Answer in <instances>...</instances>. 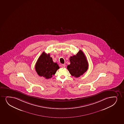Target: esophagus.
<instances>
[{
  "mask_svg": "<svg viewBox=\"0 0 124 124\" xmlns=\"http://www.w3.org/2000/svg\"><path fill=\"white\" fill-rule=\"evenodd\" d=\"M65 64H61V66L62 68H64L65 67Z\"/></svg>",
  "mask_w": 124,
  "mask_h": 124,
  "instance_id": "obj_1",
  "label": "esophagus"
}]
</instances>
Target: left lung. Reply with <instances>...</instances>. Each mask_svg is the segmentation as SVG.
Segmentation results:
<instances>
[{
    "label": "left lung",
    "mask_w": 124,
    "mask_h": 124,
    "mask_svg": "<svg viewBox=\"0 0 124 124\" xmlns=\"http://www.w3.org/2000/svg\"><path fill=\"white\" fill-rule=\"evenodd\" d=\"M70 64L67 66V69L71 75L78 78L83 75L88 68V63L84 54L80 50L76 55L70 58Z\"/></svg>",
    "instance_id": "obj_1"
}]
</instances>
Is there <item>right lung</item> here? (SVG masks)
Returning <instances> with one entry per match:
<instances>
[{"label":"right lung","instance_id":"right-lung-1","mask_svg":"<svg viewBox=\"0 0 124 124\" xmlns=\"http://www.w3.org/2000/svg\"><path fill=\"white\" fill-rule=\"evenodd\" d=\"M60 68L57 63L54 62L49 54L43 52L38 59L35 65V69L38 75L49 79L56 73Z\"/></svg>","mask_w":124,"mask_h":124}]
</instances>
